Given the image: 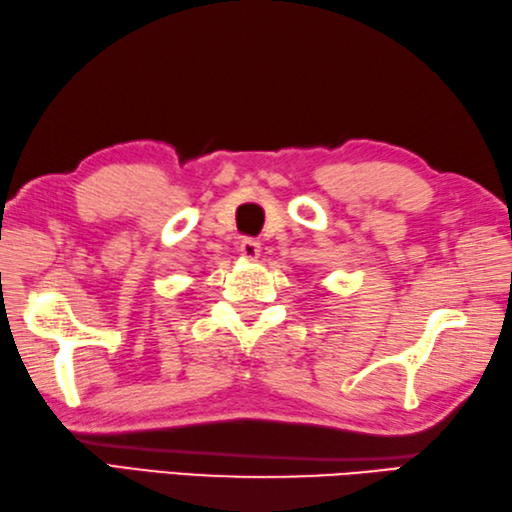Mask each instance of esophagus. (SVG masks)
<instances>
[{
    "mask_svg": "<svg viewBox=\"0 0 512 512\" xmlns=\"http://www.w3.org/2000/svg\"><path fill=\"white\" fill-rule=\"evenodd\" d=\"M241 254L245 256V258H258V254H260V243L256 241V238H252V236H245L243 241H241Z\"/></svg>",
    "mask_w": 512,
    "mask_h": 512,
    "instance_id": "esophagus-1",
    "label": "esophagus"
}]
</instances>
